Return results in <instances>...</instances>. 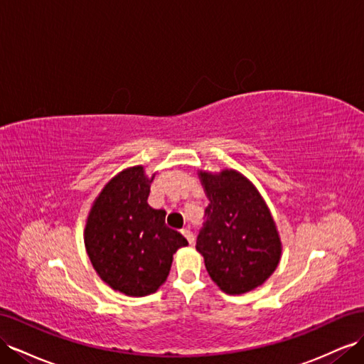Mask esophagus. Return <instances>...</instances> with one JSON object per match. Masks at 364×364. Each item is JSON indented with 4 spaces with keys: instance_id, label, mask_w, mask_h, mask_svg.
<instances>
[{
    "instance_id": "1",
    "label": "esophagus",
    "mask_w": 364,
    "mask_h": 364,
    "mask_svg": "<svg viewBox=\"0 0 364 364\" xmlns=\"http://www.w3.org/2000/svg\"><path fill=\"white\" fill-rule=\"evenodd\" d=\"M182 234L185 235V239L188 240L190 243H193V242H194V235H193V232H191L188 228H183V230H182Z\"/></svg>"
}]
</instances>
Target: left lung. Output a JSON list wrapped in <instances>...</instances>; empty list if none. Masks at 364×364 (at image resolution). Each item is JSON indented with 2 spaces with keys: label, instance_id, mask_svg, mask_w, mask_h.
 Returning a JSON list of instances; mask_svg holds the SVG:
<instances>
[{
  "label": "left lung",
  "instance_id": "obj_1",
  "mask_svg": "<svg viewBox=\"0 0 364 364\" xmlns=\"http://www.w3.org/2000/svg\"><path fill=\"white\" fill-rule=\"evenodd\" d=\"M210 203L196 250L211 280L230 296L262 287L276 271L282 240L267 202L235 170L199 171Z\"/></svg>",
  "mask_w": 364,
  "mask_h": 364
}]
</instances>
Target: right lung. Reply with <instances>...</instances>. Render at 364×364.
I'll use <instances>...</instances> for the list:
<instances>
[{"instance_id": "right-lung-1", "label": "right lung", "mask_w": 364, "mask_h": 364, "mask_svg": "<svg viewBox=\"0 0 364 364\" xmlns=\"http://www.w3.org/2000/svg\"><path fill=\"white\" fill-rule=\"evenodd\" d=\"M154 174L149 178L142 165L117 173L96 196L85 220L84 243L95 271L129 297L158 291L168 277L173 254L188 245L166 227V213L146 202Z\"/></svg>"}]
</instances>
